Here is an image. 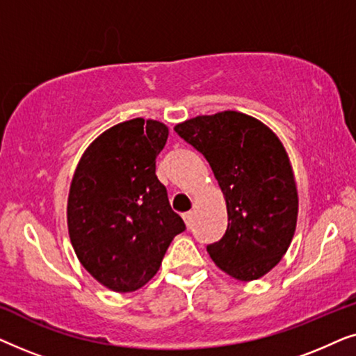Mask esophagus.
<instances>
[{
  "label": "esophagus",
  "mask_w": 356,
  "mask_h": 356,
  "mask_svg": "<svg viewBox=\"0 0 356 356\" xmlns=\"http://www.w3.org/2000/svg\"><path fill=\"white\" fill-rule=\"evenodd\" d=\"M183 220H184V223H186L188 227H191V225H193V222H194V212L191 211V212L183 213Z\"/></svg>",
  "instance_id": "34e87169"
}]
</instances>
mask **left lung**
Wrapping results in <instances>:
<instances>
[{"label":"left lung","mask_w":356,"mask_h":356,"mask_svg":"<svg viewBox=\"0 0 356 356\" xmlns=\"http://www.w3.org/2000/svg\"><path fill=\"white\" fill-rule=\"evenodd\" d=\"M175 131L206 157L225 197L228 225L207 246L209 256L233 279H261L289 250L298 218L284 144L262 121L232 110L186 120Z\"/></svg>","instance_id":"1"}]
</instances>
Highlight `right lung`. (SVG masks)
Here are the masks:
<instances>
[{
    "instance_id": "obj_1",
    "label": "right lung",
    "mask_w": 356,
    "mask_h": 356,
    "mask_svg": "<svg viewBox=\"0 0 356 356\" xmlns=\"http://www.w3.org/2000/svg\"><path fill=\"white\" fill-rule=\"evenodd\" d=\"M168 126L134 118L92 140L72 175L67 232L77 259L106 289L128 293L157 274L184 222L155 175Z\"/></svg>"
}]
</instances>
